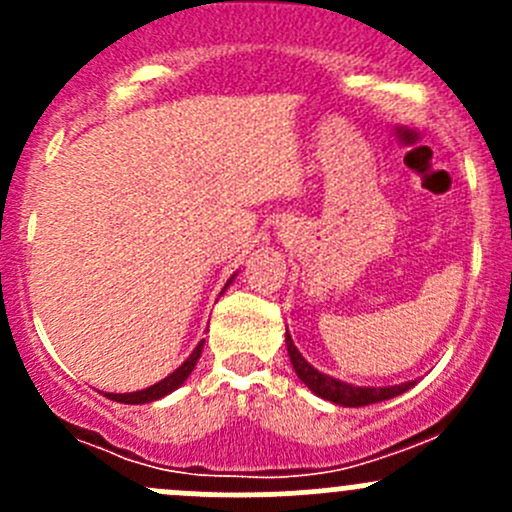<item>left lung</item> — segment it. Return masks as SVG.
I'll return each mask as SVG.
<instances>
[{
    "label": "left lung",
    "instance_id": "8db88e82",
    "mask_svg": "<svg viewBox=\"0 0 512 512\" xmlns=\"http://www.w3.org/2000/svg\"><path fill=\"white\" fill-rule=\"evenodd\" d=\"M285 342H287L289 361H292L299 381H302L309 391H314L317 396H322V399L332 401V404H337V406H349V409H356V406L379 404V401L394 399V396L404 394V391H409L411 386H414V381H406V384H396V386H379V389H376V386L347 384V381H339V379H334V376L322 374L319 369H314V366L309 364L302 354H299V349L294 347L289 332L285 334Z\"/></svg>",
    "mask_w": 512,
    "mask_h": 512
}]
</instances>
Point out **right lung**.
Listing matches in <instances>:
<instances>
[{
	"label": "right lung",
	"mask_w": 512,
	"mask_h": 512,
	"mask_svg": "<svg viewBox=\"0 0 512 512\" xmlns=\"http://www.w3.org/2000/svg\"><path fill=\"white\" fill-rule=\"evenodd\" d=\"M230 282H232V277H230ZM230 282H227V285H230ZM203 344H205V339H200L198 347L193 349V354H190L188 359H185L183 364L173 371V374H168L165 379H160L158 384L148 386V389H141V391H131V394H106V396L111 401H118V404H151V401L163 399V396H168L170 391H175L178 386L185 384V379H188L190 371H193L195 364H198L200 354H203Z\"/></svg>",
	"instance_id": "add662e5"
}]
</instances>
